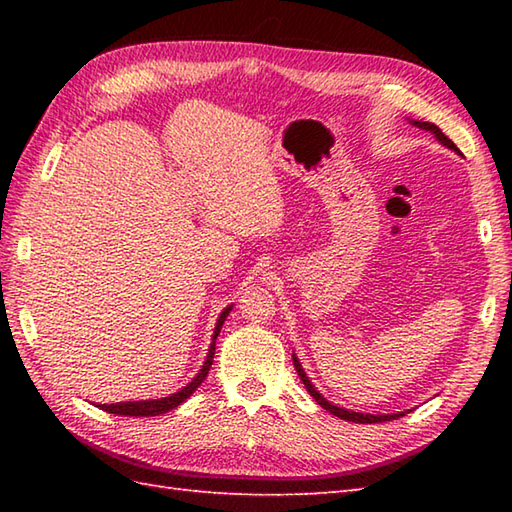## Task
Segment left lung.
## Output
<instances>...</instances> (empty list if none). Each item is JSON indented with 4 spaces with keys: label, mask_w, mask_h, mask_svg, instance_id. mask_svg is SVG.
Here are the masks:
<instances>
[{
    "label": "left lung",
    "mask_w": 512,
    "mask_h": 512,
    "mask_svg": "<svg viewBox=\"0 0 512 512\" xmlns=\"http://www.w3.org/2000/svg\"><path fill=\"white\" fill-rule=\"evenodd\" d=\"M411 125H416V127H420V129H427V132H431L433 136H436L440 143L444 145V147H449V149H453V151H458L460 154V149L455 147V143L453 140H449L447 136L442 134V129L438 127V125H433V123H424V121H409ZM292 361H295V369H297V374H299V378L303 380V385H306V389L310 391V396L319 402V405L325 409V411H330L332 416H336V418H341V420H347V422H358V424H372V422H387V420H396V418H400V416H405V413H380V416H374V413H358V411H347V409H343V407H336V405H332V402H328L325 400L317 389H314V385L310 383L308 380V376H306V372H303V367H301V363L297 361V356H292Z\"/></svg>",
    "instance_id": "1"
}]
</instances>
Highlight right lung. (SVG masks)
I'll use <instances>...</instances> for the list:
<instances>
[{
	"instance_id": "obj_1",
	"label": "right lung",
	"mask_w": 512,
	"mask_h": 512,
	"mask_svg": "<svg viewBox=\"0 0 512 512\" xmlns=\"http://www.w3.org/2000/svg\"><path fill=\"white\" fill-rule=\"evenodd\" d=\"M231 308H233V306L224 308V312L220 314V319H217L215 332H213V343H211V347H209V354H206V361H204L202 369L198 372V376H195L187 387H182L180 391H176V394H171V396H167V398H158V400L116 402V405H96V407H101V409L107 411V413H116V416H143V418H147V416H160V413H167V411H171V409H176V407L180 405V402L187 400V398L193 394V391L202 385V380H204L206 376H209V369H211V365H213V354H215V339H217V334H220L222 325H224V321H226V317H228V312H231Z\"/></svg>"
}]
</instances>
